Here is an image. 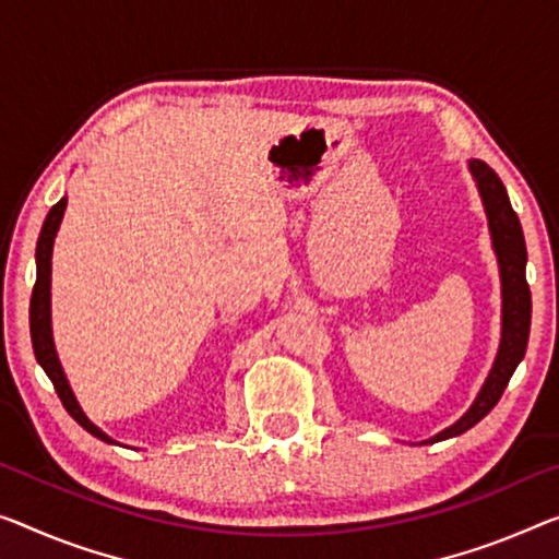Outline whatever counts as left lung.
<instances>
[{
  "label": "left lung",
  "instance_id": "1",
  "mask_svg": "<svg viewBox=\"0 0 559 559\" xmlns=\"http://www.w3.org/2000/svg\"><path fill=\"white\" fill-rule=\"evenodd\" d=\"M469 171L477 182L479 197H483L487 222H489V235H492V247H495L497 262H500L502 340H500V349H497L495 365L489 369L483 390H479L477 400L472 402V407L452 427L442 429L440 435L425 440V444L450 440V437L467 432L469 427H475L479 419H483L487 412L500 402L512 372L522 362V357H525L527 337H530L532 297H530V285L525 277L527 247H525V237H522L520 219L512 210L502 179L495 175L492 167L485 165L483 159H469Z\"/></svg>",
  "mask_w": 559,
  "mask_h": 559
}]
</instances>
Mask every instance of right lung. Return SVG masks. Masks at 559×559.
<instances>
[{"instance_id":"right-lung-1","label":"right lung","mask_w":559,"mask_h":559,"mask_svg":"<svg viewBox=\"0 0 559 559\" xmlns=\"http://www.w3.org/2000/svg\"><path fill=\"white\" fill-rule=\"evenodd\" d=\"M67 210V197H62L55 207L49 210L45 225H41L39 231V242H37V282H34L32 289V305H29V330H32V347L34 355H37V362L45 369L47 377L55 384V390L62 400L64 409L80 423L90 435L97 437L102 442L117 444L109 435L102 432V429L90 423V417L84 415L80 402H76L74 392L67 382V374L62 365H59L57 349H55V340H51V305H49V285H51V247H55V237L59 229V222L64 217Z\"/></svg>"}]
</instances>
